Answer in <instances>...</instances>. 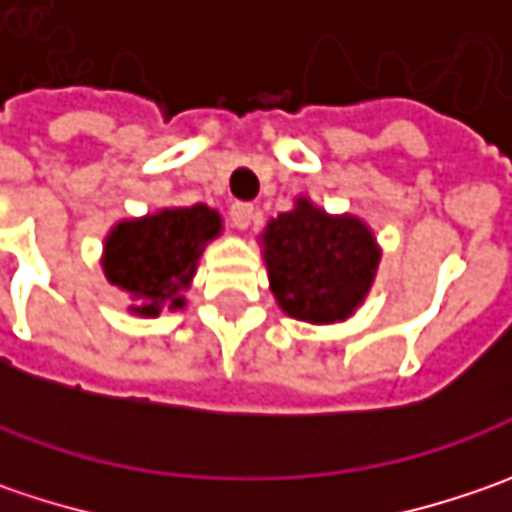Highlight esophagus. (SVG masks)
Masks as SVG:
<instances>
[{
  "label": "esophagus",
  "instance_id": "obj_1",
  "mask_svg": "<svg viewBox=\"0 0 512 512\" xmlns=\"http://www.w3.org/2000/svg\"><path fill=\"white\" fill-rule=\"evenodd\" d=\"M255 206L252 203H234L232 209H229V217H232V223L243 232V229H249L252 226V220H255Z\"/></svg>",
  "mask_w": 512,
  "mask_h": 512
}]
</instances>
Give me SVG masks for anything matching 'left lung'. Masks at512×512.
Instances as JSON below:
<instances>
[{
	"label": "left lung",
	"mask_w": 512,
	"mask_h": 512,
	"mask_svg": "<svg viewBox=\"0 0 512 512\" xmlns=\"http://www.w3.org/2000/svg\"><path fill=\"white\" fill-rule=\"evenodd\" d=\"M269 289L278 306L306 323H341L369 295L381 246L355 214H329L309 197L260 234Z\"/></svg>",
	"instance_id": "left-lung-1"
}]
</instances>
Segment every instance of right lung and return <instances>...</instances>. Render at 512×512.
<instances>
[{"label":"right lung","mask_w":512,"mask_h":512,"mask_svg":"<svg viewBox=\"0 0 512 512\" xmlns=\"http://www.w3.org/2000/svg\"><path fill=\"white\" fill-rule=\"evenodd\" d=\"M223 232V217L197 203L120 220L102 246V275L131 295L128 312L157 318L183 309L203 249Z\"/></svg>","instance_id":"right-lung-1"}]
</instances>
